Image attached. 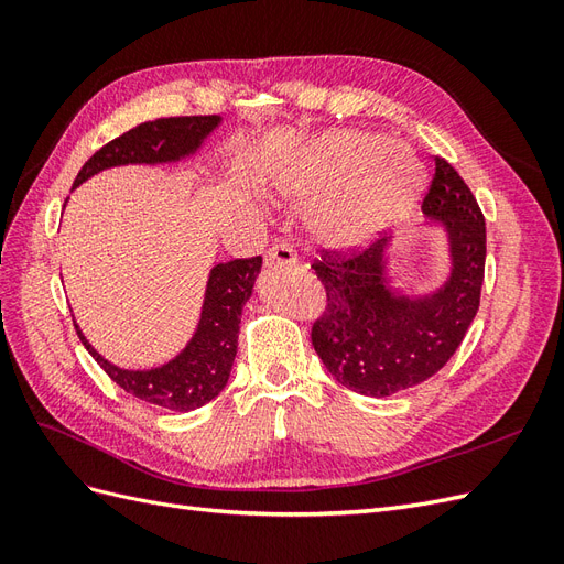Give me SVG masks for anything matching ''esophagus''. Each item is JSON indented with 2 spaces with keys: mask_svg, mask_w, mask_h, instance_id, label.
Segmentation results:
<instances>
[{
  "mask_svg": "<svg viewBox=\"0 0 564 564\" xmlns=\"http://www.w3.org/2000/svg\"><path fill=\"white\" fill-rule=\"evenodd\" d=\"M265 261L275 268H296L299 265V256L294 251V247L289 245H275L268 253Z\"/></svg>",
  "mask_w": 564,
  "mask_h": 564,
  "instance_id": "34e87169",
  "label": "esophagus"
}]
</instances>
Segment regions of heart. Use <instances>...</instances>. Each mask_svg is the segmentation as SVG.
<instances>
[{
	"mask_svg": "<svg viewBox=\"0 0 564 564\" xmlns=\"http://www.w3.org/2000/svg\"><path fill=\"white\" fill-rule=\"evenodd\" d=\"M265 183L278 197L315 202L308 220L324 242L355 247L414 207L421 164L381 135L332 131L270 166Z\"/></svg>",
	"mask_w": 564,
	"mask_h": 564,
	"instance_id": "obj_1",
	"label": "heart"
}]
</instances>
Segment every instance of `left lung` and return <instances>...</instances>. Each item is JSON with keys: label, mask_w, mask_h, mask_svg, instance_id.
I'll list each match as a JSON object with an SVG mask.
<instances>
[{"label": "left lung", "mask_w": 564, "mask_h": 564, "mask_svg": "<svg viewBox=\"0 0 564 564\" xmlns=\"http://www.w3.org/2000/svg\"><path fill=\"white\" fill-rule=\"evenodd\" d=\"M423 220L406 232H437L447 272L433 289L398 282L392 261L400 235L369 249L315 263L327 289V313L313 327V348L332 377L367 398H388L423 383L449 362L480 305L485 216L456 169L435 158Z\"/></svg>", "instance_id": "8db88e82"}]
</instances>
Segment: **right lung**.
Returning a JSON list of instances; mask_svg holds the SVG:
<instances>
[{
  "label": "right lung",
  "mask_w": 564,
  "mask_h": 564,
  "mask_svg": "<svg viewBox=\"0 0 564 564\" xmlns=\"http://www.w3.org/2000/svg\"><path fill=\"white\" fill-rule=\"evenodd\" d=\"M220 124H224V117L207 115L164 117L135 127L100 148L82 166L73 191L115 166H166L197 160ZM261 265V256L216 263L209 270L207 286H204L202 308L193 336L187 338V344L172 360L158 367L133 369L110 362L108 357L100 355L89 344V338L84 336L77 319L73 317L77 336L108 377L119 388L131 392L133 398L169 409V412H193V409L212 402L228 386L237 355L242 308L253 294Z\"/></svg>",
  "instance_id": "right-lung-1"
}]
</instances>
